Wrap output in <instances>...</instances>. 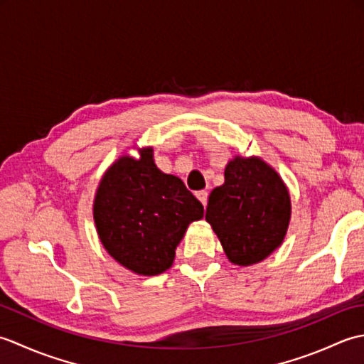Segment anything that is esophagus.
<instances>
[{"mask_svg": "<svg viewBox=\"0 0 364 364\" xmlns=\"http://www.w3.org/2000/svg\"><path fill=\"white\" fill-rule=\"evenodd\" d=\"M196 196H197V198L200 200V202L203 203V206L206 208V203H208V192H206V191H198Z\"/></svg>", "mask_w": 364, "mask_h": 364, "instance_id": "obj_1", "label": "esophagus"}]
</instances>
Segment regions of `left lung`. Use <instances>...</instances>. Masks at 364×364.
<instances>
[{
	"instance_id": "obj_1",
	"label": "left lung",
	"mask_w": 364,
	"mask_h": 364,
	"mask_svg": "<svg viewBox=\"0 0 364 364\" xmlns=\"http://www.w3.org/2000/svg\"><path fill=\"white\" fill-rule=\"evenodd\" d=\"M205 219L233 264H257L282 245L288 231V188L262 159L235 156L225 167V183L208 198Z\"/></svg>"
}]
</instances>
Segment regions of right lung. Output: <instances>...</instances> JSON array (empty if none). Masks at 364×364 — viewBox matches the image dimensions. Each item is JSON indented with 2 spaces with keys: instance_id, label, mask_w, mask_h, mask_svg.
<instances>
[{
  "instance_id": "right-lung-1",
  "label": "right lung",
  "mask_w": 364,
  "mask_h": 364,
  "mask_svg": "<svg viewBox=\"0 0 364 364\" xmlns=\"http://www.w3.org/2000/svg\"><path fill=\"white\" fill-rule=\"evenodd\" d=\"M139 159L119 158L106 170L94 200L97 233L106 252L139 275H158L173 264L176 245L203 205L175 175L162 173L153 149Z\"/></svg>"
}]
</instances>
